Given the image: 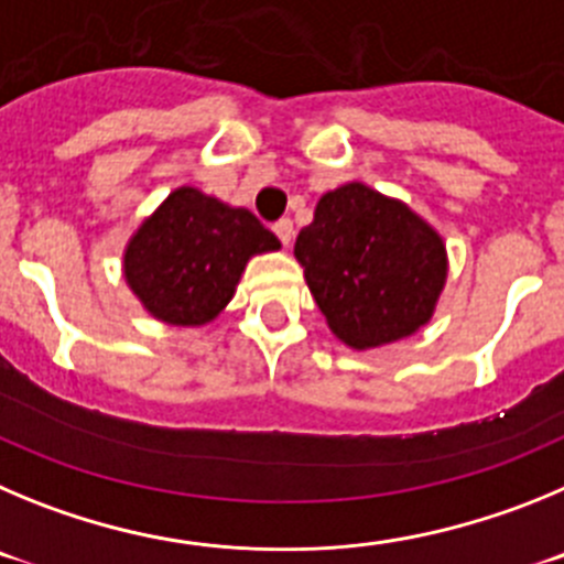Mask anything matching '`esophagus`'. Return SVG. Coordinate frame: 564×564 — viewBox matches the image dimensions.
Here are the masks:
<instances>
[{
  "instance_id": "34e87169",
  "label": "esophagus",
  "mask_w": 564,
  "mask_h": 564,
  "mask_svg": "<svg viewBox=\"0 0 564 564\" xmlns=\"http://www.w3.org/2000/svg\"><path fill=\"white\" fill-rule=\"evenodd\" d=\"M272 230H275V236L281 238V245L283 247H289L294 241V225L289 219H281V221H275V227H272Z\"/></svg>"
}]
</instances>
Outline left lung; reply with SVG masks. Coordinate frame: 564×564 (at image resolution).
Segmentation results:
<instances>
[{
  "mask_svg": "<svg viewBox=\"0 0 564 564\" xmlns=\"http://www.w3.org/2000/svg\"><path fill=\"white\" fill-rule=\"evenodd\" d=\"M294 258L328 328L359 351L419 332L446 281L438 232L408 205L359 182L317 202Z\"/></svg>",
  "mask_w": 564,
  "mask_h": 564,
  "instance_id": "8db88e82",
  "label": "left lung"
}]
</instances>
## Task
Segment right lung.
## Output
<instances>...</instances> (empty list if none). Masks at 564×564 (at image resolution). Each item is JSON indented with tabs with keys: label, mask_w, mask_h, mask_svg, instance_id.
<instances>
[{
	"label": "right lung",
	"mask_w": 564,
	"mask_h": 564,
	"mask_svg": "<svg viewBox=\"0 0 564 564\" xmlns=\"http://www.w3.org/2000/svg\"><path fill=\"white\" fill-rule=\"evenodd\" d=\"M281 241L245 207L176 187L131 236L123 270L131 292L162 323L205 326L230 303L247 261Z\"/></svg>",
	"instance_id": "1"
}]
</instances>
